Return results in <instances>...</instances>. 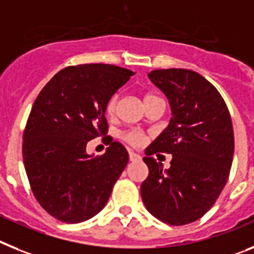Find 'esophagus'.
Wrapping results in <instances>:
<instances>
[{"label":"esophagus","instance_id":"1","mask_svg":"<svg viewBox=\"0 0 254 254\" xmlns=\"http://www.w3.org/2000/svg\"><path fill=\"white\" fill-rule=\"evenodd\" d=\"M129 158H130V161H139L140 156L138 153H135V152L129 151Z\"/></svg>","mask_w":254,"mask_h":254}]
</instances>
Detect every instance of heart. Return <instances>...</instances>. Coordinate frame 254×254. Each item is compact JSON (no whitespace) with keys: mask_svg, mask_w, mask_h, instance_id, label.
<instances>
[{"mask_svg":"<svg viewBox=\"0 0 254 254\" xmlns=\"http://www.w3.org/2000/svg\"><path fill=\"white\" fill-rule=\"evenodd\" d=\"M154 97H157V96L152 93H147L144 96V102L152 100V98H154ZM116 106H118V97L112 96L109 100V102H107V105H106V112H107L109 115H114L115 111H116ZM123 138H124V140H127V143H130L131 145H140L143 143V140H144L142 134L136 133V131H131V133L124 134Z\"/></svg>","mask_w":254,"mask_h":254,"instance_id":"obj_1","label":"heart"}]
</instances>
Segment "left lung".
I'll return each mask as SVG.
<instances>
[{
    "mask_svg": "<svg viewBox=\"0 0 254 254\" xmlns=\"http://www.w3.org/2000/svg\"><path fill=\"white\" fill-rule=\"evenodd\" d=\"M148 78L167 97L171 119L145 149L149 174L140 195L160 221L190 224L213 206L228 182L234 154L230 114L219 90L198 72L161 69ZM158 151L173 154L170 169L155 162Z\"/></svg>",
    "mask_w": 254,
    "mask_h": 254,
    "instance_id": "8db88e82",
    "label": "left lung"
}]
</instances>
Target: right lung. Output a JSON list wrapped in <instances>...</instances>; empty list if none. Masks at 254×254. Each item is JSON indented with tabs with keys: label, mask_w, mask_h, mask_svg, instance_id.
Returning <instances> with one entry per match:
<instances>
[{
	"label": "right lung",
	"mask_w": 254,
	"mask_h": 254,
	"mask_svg": "<svg viewBox=\"0 0 254 254\" xmlns=\"http://www.w3.org/2000/svg\"><path fill=\"white\" fill-rule=\"evenodd\" d=\"M134 75L107 64L69 66L41 90L23 136V157L34 197L55 219L85 221L106 206L129 154L112 138L102 156L87 144L106 135V105Z\"/></svg>",
	"instance_id": "1"
}]
</instances>
